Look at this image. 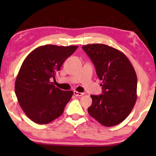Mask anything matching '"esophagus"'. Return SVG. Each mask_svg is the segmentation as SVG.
<instances>
[{
  "mask_svg": "<svg viewBox=\"0 0 156 156\" xmlns=\"http://www.w3.org/2000/svg\"><path fill=\"white\" fill-rule=\"evenodd\" d=\"M74 94L76 96L80 97V96H83V94H84V93H83V92H77V91H74Z\"/></svg>",
  "mask_w": 156,
  "mask_h": 156,
  "instance_id": "34e87169",
  "label": "esophagus"
}]
</instances>
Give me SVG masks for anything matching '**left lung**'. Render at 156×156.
Segmentation results:
<instances>
[{
	"mask_svg": "<svg viewBox=\"0 0 156 156\" xmlns=\"http://www.w3.org/2000/svg\"><path fill=\"white\" fill-rule=\"evenodd\" d=\"M99 79L103 94L91 95L88 112L105 127L117 125L131 112L137 98V76L130 60L122 52L103 44L83 45Z\"/></svg>",
	"mask_w": 156,
	"mask_h": 156,
	"instance_id": "1",
	"label": "left lung"
}]
</instances>
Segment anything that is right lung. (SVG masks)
Segmentation results:
<instances>
[{"label":"right lung","instance_id":"add662e5","mask_svg":"<svg viewBox=\"0 0 156 156\" xmlns=\"http://www.w3.org/2000/svg\"><path fill=\"white\" fill-rule=\"evenodd\" d=\"M78 46L46 44L36 48L23 61L15 80L19 104L35 123L48 124L60 117L73 91L55 87L51 79Z\"/></svg>","mask_w":156,"mask_h":156}]
</instances>
